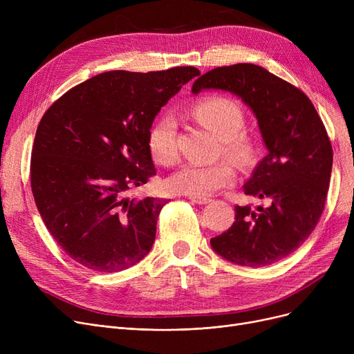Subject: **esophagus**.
<instances>
[{
  "instance_id": "obj_1",
  "label": "esophagus",
  "mask_w": 354,
  "mask_h": 354,
  "mask_svg": "<svg viewBox=\"0 0 354 354\" xmlns=\"http://www.w3.org/2000/svg\"><path fill=\"white\" fill-rule=\"evenodd\" d=\"M189 199L195 203H199V205H205V203L211 202L209 198H203V196H189Z\"/></svg>"
}]
</instances>
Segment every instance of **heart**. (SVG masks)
<instances>
[{
  "mask_svg": "<svg viewBox=\"0 0 354 354\" xmlns=\"http://www.w3.org/2000/svg\"><path fill=\"white\" fill-rule=\"evenodd\" d=\"M194 116L222 140V151L239 165H247L254 153V140L241 129L244 110L238 102L227 96H209L192 107ZM147 147L155 162L172 165L178 159L176 123L171 115L160 116L147 133ZM235 180V169L230 162L211 165L187 163L169 176L166 187L171 192L189 196H207Z\"/></svg>",
  "mask_w": 354,
  "mask_h": 354,
  "instance_id": "heart-1",
  "label": "heart"
}]
</instances>
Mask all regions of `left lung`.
Here are the masks:
<instances>
[{
    "label": "left lung",
    "instance_id": "8db88e82",
    "mask_svg": "<svg viewBox=\"0 0 354 354\" xmlns=\"http://www.w3.org/2000/svg\"><path fill=\"white\" fill-rule=\"evenodd\" d=\"M221 88L243 99L258 119L268 155L244 185L268 208L235 207L230 230L211 238L216 254L245 267H266L299 248L314 231L327 198L333 149L311 100L266 68L239 63L198 77L192 93Z\"/></svg>",
    "mask_w": 354,
    "mask_h": 354
}]
</instances>
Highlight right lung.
I'll use <instances>...</instances> for the list:
<instances>
[{
    "mask_svg": "<svg viewBox=\"0 0 354 354\" xmlns=\"http://www.w3.org/2000/svg\"><path fill=\"white\" fill-rule=\"evenodd\" d=\"M196 67L115 70L74 86L37 127L30 178L35 205L63 251L99 272L122 271L151 251L166 199L126 192L156 175L149 129Z\"/></svg>",
    "mask_w": 354,
    "mask_h": 354,
    "instance_id": "1",
    "label": "right lung"
}]
</instances>
